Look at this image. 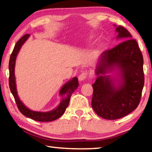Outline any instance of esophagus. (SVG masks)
<instances>
[{
  "label": "esophagus",
  "instance_id": "1",
  "mask_svg": "<svg viewBox=\"0 0 152 152\" xmlns=\"http://www.w3.org/2000/svg\"><path fill=\"white\" fill-rule=\"evenodd\" d=\"M87 76H88V73L86 72H82L78 76V80L80 82L84 80L86 78Z\"/></svg>",
  "mask_w": 152,
  "mask_h": 152
}]
</instances>
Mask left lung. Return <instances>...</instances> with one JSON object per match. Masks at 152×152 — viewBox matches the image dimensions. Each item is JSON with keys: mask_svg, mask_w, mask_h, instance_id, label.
I'll return each instance as SVG.
<instances>
[{"mask_svg": "<svg viewBox=\"0 0 152 152\" xmlns=\"http://www.w3.org/2000/svg\"><path fill=\"white\" fill-rule=\"evenodd\" d=\"M116 32L117 39L123 42L101 53L95 71L98 77L92 84V107L99 117L109 120L120 119L134 110L144 85L143 59L137 42L122 26L116 27ZM115 69L120 72L117 84L110 76H104Z\"/></svg>", "mask_w": 152, "mask_h": 152, "instance_id": "left-lung-1", "label": "left lung"}]
</instances>
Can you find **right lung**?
<instances>
[{"instance_id": "obj_1", "label": "right lung", "mask_w": 152, "mask_h": 152, "mask_svg": "<svg viewBox=\"0 0 152 152\" xmlns=\"http://www.w3.org/2000/svg\"><path fill=\"white\" fill-rule=\"evenodd\" d=\"M29 37V34H26L20 38L15 45L13 51L11 55L9 60V87L11 93L14 96V99L16 102L18 109L19 111L25 115V117H29L37 121L48 122L52 121L60 118L66 111V108L68 107L72 94L75 91V90L78 86V80L76 77H74L71 80L68 81L61 87L60 91V94L62 97V99L60 104L57 108L49 112H37L33 111L25 106V105L20 101L19 96L17 94L16 82H15V61H16L17 56L19 53L22 45L26 42V40Z\"/></svg>"}]
</instances>
